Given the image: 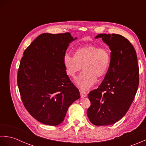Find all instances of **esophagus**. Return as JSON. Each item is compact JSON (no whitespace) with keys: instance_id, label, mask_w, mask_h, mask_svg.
I'll list each match as a JSON object with an SVG mask.
<instances>
[{"instance_id":"obj_1","label":"esophagus","mask_w":146,"mask_h":146,"mask_svg":"<svg viewBox=\"0 0 146 146\" xmlns=\"http://www.w3.org/2000/svg\"><path fill=\"white\" fill-rule=\"evenodd\" d=\"M80 95H81V97H86V96H87L86 92L84 90H80Z\"/></svg>"}]
</instances>
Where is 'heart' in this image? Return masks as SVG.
<instances>
[{
    "label": "heart",
    "mask_w": 146,
    "mask_h": 146,
    "mask_svg": "<svg viewBox=\"0 0 146 146\" xmlns=\"http://www.w3.org/2000/svg\"><path fill=\"white\" fill-rule=\"evenodd\" d=\"M111 56L109 49L105 46L88 44L76 48L74 56L68 52L63 56L65 71L70 77H75L81 70L83 71L77 77L75 83L83 90H87L107 73L111 64Z\"/></svg>",
    "instance_id": "b5f03b06"
}]
</instances>
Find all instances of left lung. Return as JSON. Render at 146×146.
<instances>
[{
    "label": "left lung",
    "instance_id": "1",
    "mask_svg": "<svg viewBox=\"0 0 146 146\" xmlns=\"http://www.w3.org/2000/svg\"><path fill=\"white\" fill-rule=\"evenodd\" d=\"M111 50V64L100 85L90 92V121L95 125H109L125 115L132 103L139 82V68L134 46L116 34H100Z\"/></svg>",
    "mask_w": 146,
    "mask_h": 146
}]
</instances>
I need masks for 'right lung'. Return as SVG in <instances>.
<instances>
[{
	"label": "right lung",
	"instance_id": "right-lung-1",
	"mask_svg": "<svg viewBox=\"0 0 146 146\" xmlns=\"http://www.w3.org/2000/svg\"><path fill=\"white\" fill-rule=\"evenodd\" d=\"M76 39L70 33L41 34L21 60L17 85L21 100L27 111L44 124H60L68 107L80 97L63 63L70 42Z\"/></svg>",
	"mask_w": 146,
	"mask_h": 146
}]
</instances>
